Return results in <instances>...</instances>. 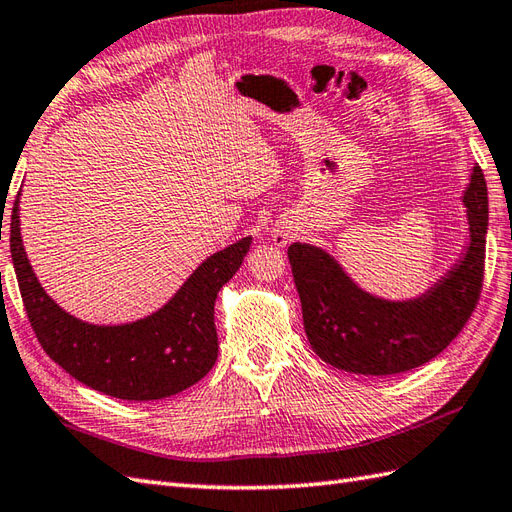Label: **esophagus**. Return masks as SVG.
Segmentation results:
<instances>
[{
  "label": "esophagus",
  "instance_id": "34e87169",
  "mask_svg": "<svg viewBox=\"0 0 512 512\" xmlns=\"http://www.w3.org/2000/svg\"><path fill=\"white\" fill-rule=\"evenodd\" d=\"M272 237H275L277 246H285L288 244L292 237H296V227H292L290 222H283V224H277L275 229H272Z\"/></svg>",
  "mask_w": 512,
  "mask_h": 512
}]
</instances>
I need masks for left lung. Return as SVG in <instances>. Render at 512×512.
<instances>
[{
    "instance_id": "8db88e82",
    "label": "left lung",
    "mask_w": 512,
    "mask_h": 512,
    "mask_svg": "<svg viewBox=\"0 0 512 512\" xmlns=\"http://www.w3.org/2000/svg\"><path fill=\"white\" fill-rule=\"evenodd\" d=\"M469 237L430 288L390 301L366 292L325 248H288L307 340L323 362L355 375H397L436 358L465 327L480 299L489 196L475 165L462 194Z\"/></svg>"
}]
</instances>
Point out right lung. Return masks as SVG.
Returning a JSON list of instances; mask_svg holds the SVG:
<instances>
[{"label": "right lung", "instance_id": "1", "mask_svg": "<svg viewBox=\"0 0 512 512\" xmlns=\"http://www.w3.org/2000/svg\"><path fill=\"white\" fill-rule=\"evenodd\" d=\"M19 196L10 216V253L30 325L58 366L85 386L126 401L176 395L211 371L218 358L213 305L240 270L251 235L202 261L157 312L133 323L95 325L65 312L34 275L21 240Z\"/></svg>", "mask_w": 512, "mask_h": 512}]
</instances>
